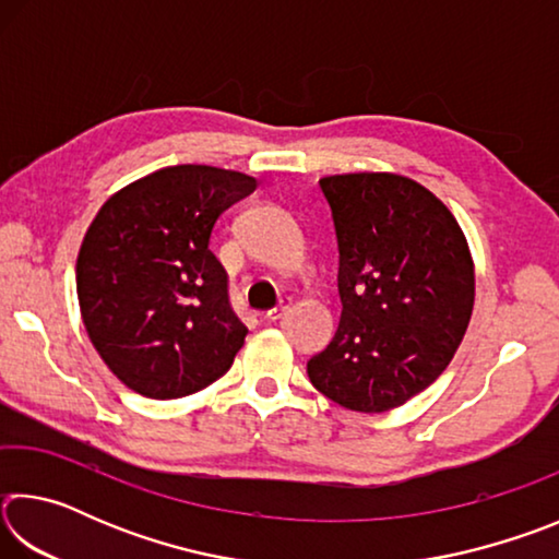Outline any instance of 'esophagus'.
Listing matches in <instances>:
<instances>
[{
  "mask_svg": "<svg viewBox=\"0 0 559 559\" xmlns=\"http://www.w3.org/2000/svg\"><path fill=\"white\" fill-rule=\"evenodd\" d=\"M286 310H288V300H281V306H276V308H271V310H269V313H266V316H263V318H266V320H269V323H276V320H278V318H283V313H286Z\"/></svg>",
  "mask_w": 559,
  "mask_h": 559,
  "instance_id": "34e87169",
  "label": "esophagus"
}]
</instances>
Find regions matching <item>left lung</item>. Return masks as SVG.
Here are the masks:
<instances>
[{
    "mask_svg": "<svg viewBox=\"0 0 559 559\" xmlns=\"http://www.w3.org/2000/svg\"><path fill=\"white\" fill-rule=\"evenodd\" d=\"M320 187L337 234L343 316L308 377L349 412H390L427 390L466 335L476 298L466 234L404 175H330Z\"/></svg>",
    "mask_w": 559,
    "mask_h": 559,
    "instance_id": "obj_1",
    "label": "left lung"
}]
</instances>
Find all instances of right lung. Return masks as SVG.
<instances>
[{
  "label": "right lung",
  "instance_id": "right-lung-1",
  "mask_svg": "<svg viewBox=\"0 0 559 559\" xmlns=\"http://www.w3.org/2000/svg\"><path fill=\"white\" fill-rule=\"evenodd\" d=\"M257 179L210 165L155 169L118 189L83 236L75 293L93 347L128 390L177 400L229 372L246 325L210 249Z\"/></svg>",
  "mask_w": 559,
  "mask_h": 559
}]
</instances>
